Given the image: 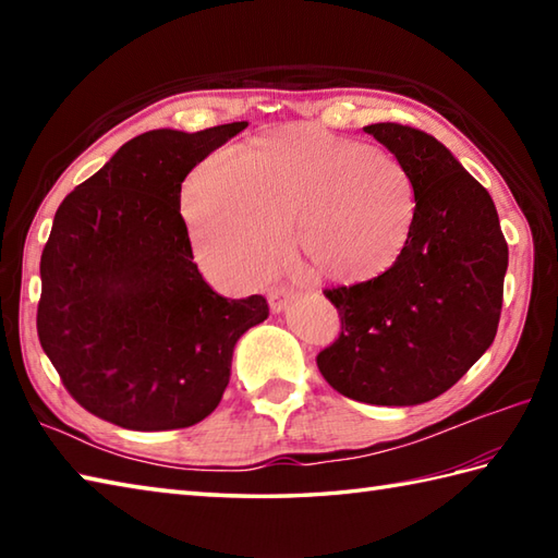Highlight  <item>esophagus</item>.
<instances>
[{
	"label": "esophagus",
	"mask_w": 558,
	"mask_h": 558,
	"mask_svg": "<svg viewBox=\"0 0 558 558\" xmlns=\"http://www.w3.org/2000/svg\"><path fill=\"white\" fill-rule=\"evenodd\" d=\"M290 300H292V292L290 290H272L268 294V304H270V310L276 312V314H280L282 310H286Z\"/></svg>",
	"instance_id": "1"
}]
</instances>
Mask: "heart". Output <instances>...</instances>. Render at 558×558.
Returning <instances> with one entry per match:
<instances>
[{"label":"heart","instance_id":"1","mask_svg":"<svg viewBox=\"0 0 558 558\" xmlns=\"http://www.w3.org/2000/svg\"><path fill=\"white\" fill-rule=\"evenodd\" d=\"M182 216L201 264L234 286L270 276L288 230L318 278L357 286L405 254L417 189L390 153L294 124L201 162L184 184Z\"/></svg>","mask_w":558,"mask_h":558}]
</instances>
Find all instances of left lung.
I'll list each match as a JSON object with an SVG mask.
<instances>
[{
	"label": "left lung",
	"instance_id": "left-lung-1",
	"mask_svg": "<svg viewBox=\"0 0 558 558\" xmlns=\"http://www.w3.org/2000/svg\"><path fill=\"white\" fill-rule=\"evenodd\" d=\"M364 132L412 174L417 220L381 278L324 292L342 330L316 364L352 400L420 405L446 393L494 342L508 244L489 192L441 141L396 122Z\"/></svg>",
	"mask_w": 558,
	"mask_h": 558
}]
</instances>
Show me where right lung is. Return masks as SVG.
Here are the masks:
<instances>
[{"instance_id": "add662e5", "label": "right lung", "mask_w": 558, "mask_h": 558, "mask_svg": "<svg viewBox=\"0 0 558 558\" xmlns=\"http://www.w3.org/2000/svg\"><path fill=\"white\" fill-rule=\"evenodd\" d=\"M153 129L54 213L40 258L38 338L81 408L134 432L184 429L218 408L236 340L266 322L260 294L228 300L194 264L184 177L244 132Z\"/></svg>"}]
</instances>
